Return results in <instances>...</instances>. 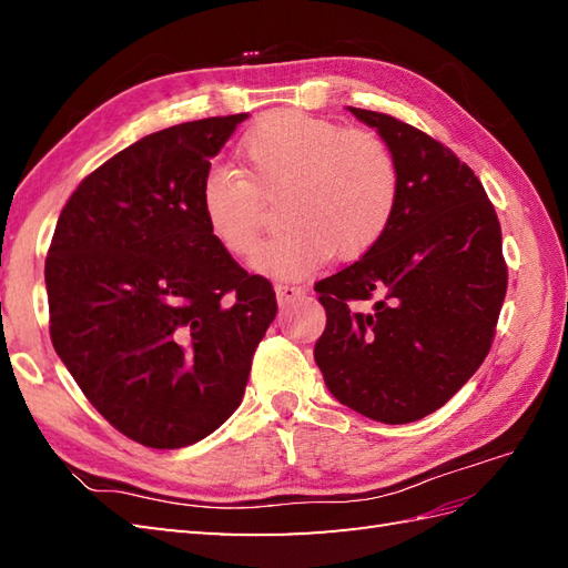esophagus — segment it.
<instances>
[{"mask_svg":"<svg viewBox=\"0 0 568 568\" xmlns=\"http://www.w3.org/2000/svg\"><path fill=\"white\" fill-rule=\"evenodd\" d=\"M275 295H277V303L285 305L295 300L297 295H303V287L300 285H291V283H275Z\"/></svg>","mask_w":568,"mask_h":568,"instance_id":"obj_1","label":"esophagus"}]
</instances>
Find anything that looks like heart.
<instances>
[{
	"instance_id": "b5f03b06",
	"label": "heart",
	"mask_w": 568,
	"mask_h": 568,
	"mask_svg": "<svg viewBox=\"0 0 568 568\" xmlns=\"http://www.w3.org/2000/svg\"><path fill=\"white\" fill-rule=\"evenodd\" d=\"M241 171L202 175L200 212L210 236L234 258L258 251L265 202H277L283 232L256 268L303 277L329 258L364 256L388 232L400 171L388 143L329 119L281 110L261 116L239 143Z\"/></svg>"
}]
</instances>
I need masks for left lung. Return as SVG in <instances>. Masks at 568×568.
<instances>
[{
  "instance_id": "8db88e82",
  "label": "left lung",
  "mask_w": 568,
  "mask_h": 568,
  "mask_svg": "<svg viewBox=\"0 0 568 568\" xmlns=\"http://www.w3.org/2000/svg\"><path fill=\"white\" fill-rule=\"evenodd\" d=\"M348 112L388 143L400 197L378 244L315 283L327 310L315 361L342 405L405 425L452 400L490 352L508 291L500 222L452 149L390 114Z\"/></svg>"
}]
</instances>
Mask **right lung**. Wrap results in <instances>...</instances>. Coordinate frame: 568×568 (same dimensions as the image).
Segmentation results:
<instances>
[{"instance_id": "obj_1", "label": "right lung", "mask_w": 568, "mask_h": 568, "mask_svg": "<svg viewBox=\"0 0 568 568\" xmlns=\"http://www.w3.org/2000/svg\"><path fill=\"white\" fill-rule=\"evenodd\" d=\"M246 114L155 131L82 180L45 258L51 342L84 397L151 449L207 437L244 397L277 303L210 236L200 183Z\"/></svg>"}]
</instances>
